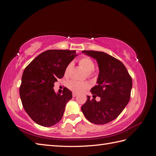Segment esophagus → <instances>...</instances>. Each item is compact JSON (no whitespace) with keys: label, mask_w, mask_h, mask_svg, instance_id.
<instances>
[{"label":"esophagus","mask_w":156,"mask_h":156,"mask_svg":"<svg viewBox=\"0 0 156 156\" xmlns=\"http://www.w3.org/2000/svg\"><path fill=\"white\" fill-rule=\"evenodd\" d=\"M77 94H76V93H75V92H73V94H72V96H73V97L74 98V97H75V96H77Z\"/></svg>","instance_id":"esophagus-1"}]
</instances>
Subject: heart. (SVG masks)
I'll list each match as a JSON object with an SVG mask.
<instances>
[{
  "label": "heart",
  "instance_id": "heart-1",
  "mask_svg": "<svg viewBox=\"0 0 156 156\" xmlns=\"http://www.w3.org/2000/svg\"><path fill=\"white\" fill-rule=\"evenodd\" d=\"M79 64L88 73L92 72V71L94 70V68H95V64H94L93 60L89 57H87V56H84V57L80 59ZM72 62H70L68 64L65 69L66 75H68L71 69H72ZM68 87L71 90H72L74 92L81 93L85 90L86 89L89 88V84L87 83H81L75 81H70L68 84Z\"/></svg>",
  "mask_w": 156,
  "mask_h": 156
}]
</instances>
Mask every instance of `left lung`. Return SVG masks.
I'll return each instance as SVG.
<instances>
[{"mask_svg":"<svg viewBox=\"0 0 156 156\" xmlns=\"http://www.w3.org/2000/svg\"><path fill=\"white\" fill-rule=\"evenodd\" d=\"M83 53L96 59L99 66L97 85L90 92L101 100H90L81 107L86 119L95 124H105L119 116L128 103L132 79L121 61L101 51H83Z\"/></svg>","mask_w":156,"mask_h":156,"instance_id":"left-lung-1","label":"left lung"}]
</instances>
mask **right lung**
I'll list each match as a JSON object with an SVG mask.
<instances>
[{
    "mask_svg": "<svg viewBox=\"0 0 156 156\" xmlns=\"http://www.w3.org/2000/svg\"><path fill=\"white\" fill-rule=\"evenodd\" d=\"M77 55L75 51L48 50L25 68L20 94L23 108L36 124L53 126L62 118L72 93L65 87L62 94H56L54 83L63 77L66 68Z\"/></svg>",
    "mask_w": 156,
    "mask_h": 156,
    "instance_id": "right-lung-1",
    "label": "right lung"
}]
</instances>
